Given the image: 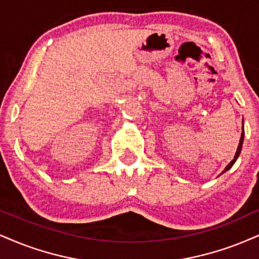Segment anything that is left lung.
Segmentation results:
<instances>
[{"label": "left lung", "mask_w": 259, "mask_h": 259, "mask_svg": "<svg viewBox=\"0 0 259 259\" xmlns=\"http://www.w3.org/2000/svg\"><path fill=\"white\" fill-rule=\"evenodd\" d=\"M242 142H244V124H242V132H241V137H240V142H239V145H238L237 152H235V156H234V158H233L232 161L229 162V164L227 165V167L225 168V170H223L222 173H225V171H227L228 169H231V168H232V165L235 163V161H237V158L239 157V155H240V152H241V148H242Z\"/></svg>", "instance_id": "8db88e82"}]
</instances>
